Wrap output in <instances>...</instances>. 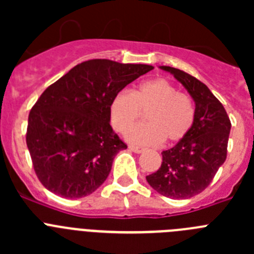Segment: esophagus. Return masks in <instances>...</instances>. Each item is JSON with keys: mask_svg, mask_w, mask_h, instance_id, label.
Wrapping results in <instances>:
<instances>
[{"mask_svg": "<svg viewBox=\"0 0 254 254\" xmlns=\"http://www.w3.org/2000/svg\"><path fill=\"white\" fill-rule=\"evenodd\" d=\"M129 150H132L133 152H136V154H141V152L143 151V147H140V146H133V145H129Z\"/></svg>", "mask_w": 254, "mask_h": 254, "instance_id": "1", "label": "esophagus"}]
</instances>
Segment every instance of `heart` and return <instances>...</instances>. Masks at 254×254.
<instances>
[{
	"mask_svg": "<svg viewBox=\"0 0 254 254\" xmlns=\"http://www.w3.org/2000/svg\"><path fill=\"white\" fill-rule=\"evenodd\" d=\"M142 113H146V123L134 126L127 134L131 142L138 145L179 142L190 133L194 122L192 99L163 77L141 82L132 93L121 90L109 105L112 126L123 134Z\"/></svg>",
	"mask_w": 254,
	"mask_h": 254,
	"instance_id": "obj_1",
	"label": "heart"
}]
</instances>
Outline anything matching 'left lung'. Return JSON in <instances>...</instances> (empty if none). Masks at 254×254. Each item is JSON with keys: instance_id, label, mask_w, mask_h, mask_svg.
Instances as JSON below:
<instances>
[{"instance_id": "left-lung-1", "label": "left lung", "mask_w": 254, "mask_h": 254, "mask_svg": "<svg viewBox=\"0 0 254 254\" xmlns=\"http://www.w3.org/2000/svg\"><path fill=\"white\" fill-rule=\"evenodd\" d=\"M161 68L173 73L193 98L194 122L183 140L161 152V167L146 181L163 196L190 198L208 187L226 160L232 123L225 108L203 82L174 67Z\"/></svg>"}]
</instances>
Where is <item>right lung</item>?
I'll return each mask as SVG.
<instances>
[{
	"mask_svg": "<svg viewBox=\"0 0 254 254\" xmlns=\"http://www.w3.org/2000/svg\"><path fill=\"white\" fill-rule=\"evenodd\" d=\"M152 68L89 60L47 87L31 108L26 129L34 172L47 190L81 198L104 183L117 152L127 147L109 123L112 99Z\"/></svg>",
	"mask_w": 254,
	"mask_h": 254,
	"instance_id": "obj_1",
	"label": "right lung"
}]
</instances>
